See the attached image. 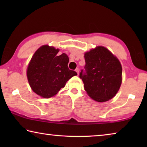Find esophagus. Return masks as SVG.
I'll return each instance as SVG.
<instances>
[{
    "label": "esophagus",
    "mask_w": 147,
    "mask_h": 147,
    "mask_svg": "<svg viewBox=\"0 0 147 147\" xmlns=\"http://www.w3.org/2000/svg\"><path fill=\"white\" fill-rule=\"evenodd\" d=\"M75 71L76 72V73H77V74H79V69L78 68H76V69H75Z\"/></svg>",
    "instance_id": "1"
}]
</instances>
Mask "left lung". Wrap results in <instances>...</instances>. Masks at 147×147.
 I'll return each mask as SVG.
<instances>
[{"mask_svg": "<svg viewBox=\"0 0 147 147\" xmlns=\"http://www.w3.org/2000/svg\"><path fill=\"white\" fill-rule=\"evenodd\" d=\"M85 72L82 70L87 94L99 102L110 100L117 93L122 83V66L108 49L97 46L84 54Z\"/></svg>", "mask_w": 147, "mask_h": 147, "instance_id": "left-lung-1", "label": "left lung"}]
</instances>
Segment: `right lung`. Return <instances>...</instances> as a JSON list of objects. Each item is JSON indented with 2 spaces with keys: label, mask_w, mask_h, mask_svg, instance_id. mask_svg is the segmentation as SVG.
I'll return each instance as SVG.
<instances>
[{
  "label": "right lung",
  "mask_w": 147,
  "mask_h": 147,
  "mask_svg": "<svg viewBox=\"0 0 147 147\" xmlns=\"http://www.w3.org/2000/svg\"><path fill=\"white\" fill-rule=\"evenodd\" d=\"M59 50L43 45L35 52L26 70L29 85L34 93L44 98L55 96L71 77L77 75L68 68L66 54L57 55Z\"/></svg>",
  "instance_id": "1"
}]
</instances>
